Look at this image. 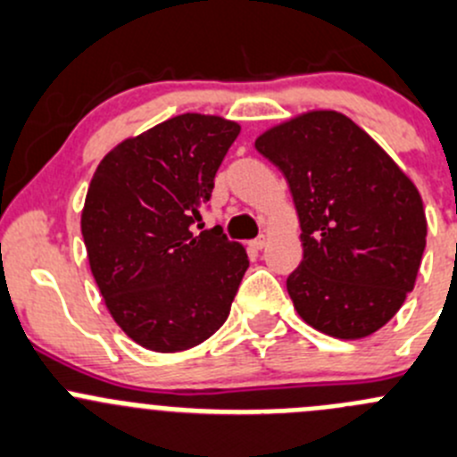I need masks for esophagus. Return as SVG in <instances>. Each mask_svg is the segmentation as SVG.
<instances>
[{
    "mask_svg": "<svg viewBox=\"0 0 457 457\" xmlns=\"http://www.w3.org/2000/svg\"><path fill=\"white\" fill-rule=\"evenodd\" d=\"M251 246L255 248V251H262V248L266 246V237H264V235H260V237H255V239H253V242H251Z\"/></svg>",
    "mask_w": 457,
    "mask_h": 457,
    "instance_id": "34e87169",
    "label": "esophagus"
}]
</instances>
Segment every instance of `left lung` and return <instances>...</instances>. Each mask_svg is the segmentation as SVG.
<instances>
[{
	"mask_svg": "<svg viewBox=\"0 0 457 457\" xmlns=\"http://www.w3.org/2000/svg\"><path fill=\"white\" fill-rule=\"evenodd\" d=\"M255 148L282 170L300 218L304 255L287 278L300 318L342 340L376 333L413 291L427 246L418 188L336 111L275 126Z\"/></svg>",
	"mask_w": 457,
	"mask_h": 457,
	"instance_id": "obj_1",
	"label": "left lung"
}]
</instances>
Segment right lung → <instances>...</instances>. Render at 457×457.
Instances as JSON below:
<instances>
[{
    "label": "right lung",
    "instance_id": "right-lung-1",
    "mask_svg": "<svg viewBox=\"0 0 457 457\" xmlns=\"http://www.w3.org/2000/svg\"><path fill=\"white\" fill-rule=\"evenodd\" d=\"M237 135L235 121L184 112L112 148L90 179L81 213L90 270L144 349L187 351L227 322L248 257L222 228L193 227Z\"/></svg>",
    "mask_w": 457,
    "mask_h": 457
}]
</instances>
